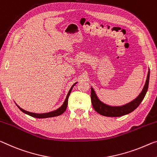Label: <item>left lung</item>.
Wrapping results in <instances>:
<instances>
[{"label": "left lung", "mask_w": 157, "mask_h": 157, "mask_svg": "<svg viewBox=\"0 0 157 157\" xmlns=\"http://www.w3.org/2000/svg\"><path fill=\"white\" fill-rule=\"evenodd\" d=\"M149 80H150V70L147 77L145 84L141 93L133 101L122 106H110L102 103L98 98L93 88H91V99L94 109L101 115L106 117H121L131 113L138 108L143 98H145L148 89Z\"/></svg>", "instance_id": "left-lung-1"}]
</instances>
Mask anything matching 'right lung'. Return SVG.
I'll return each mask as SVG.
<instances>
[{
    "instance_id": "right-lung-1",
    "label": "right lung",
    "mask_w": 157,
    "mask_h": 157,
    "mask_svg": "<svg viewBox=\"0 0 157 157\" xmlns=\"http://www.w3.org/2000/svg\"><path fill=\"white\" fill-rule=\"evenodd\" d=\"M76 83H75L73 86H72V87L70 89L68 93V95L66 96V98L65 101H64V103H63V105H62L60 108L57 109V110H54V111H52L50 112V113H43V114H37V113H30V112L28 111H26L23 110V109L19 108V107L17 105V107L19 108V110H21V111L23 112L24 113L26 114H29V115L33 117H36V118H39V119H43V118H48V117H56V116H59V115H61V114H63L64 112L66 111V108H67V105H68V97L70 96V94H71V92L72 91V89H73V86H75V84Z\"/></svg>"
}]
</instances>
